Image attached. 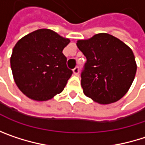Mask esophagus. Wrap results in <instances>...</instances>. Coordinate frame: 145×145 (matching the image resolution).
Listing matches in <instances>:
<instances>
[{
    "label": "esophagus",
    "mask_w": 145,
    "mask_h": 145,
    "mask_svg": "<svg viewBox=\"0 0 145 145\" xmlns=\"http://www.w3.org/2000/svg\"><path fill=\"white\" fill-rule=\"evenodd\" d=\"M73 73H74V74H78V73H79V67H78V66H76V67L73 70Z\"/></svg>",
    "instance_id": "obj_1"
}]
</instances>
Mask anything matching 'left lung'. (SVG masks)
Instances as JSON below:
<instances>
[{"instance_id": "obj_1", "label": "left lung", "mask_w": 145, "mask_h": 145, "mask_svg": "<svg viewBox=\"0 0 145 145\" xmlns=\"http://www.w3.org/2000/svg\"><path fill=\"white\" fill-rule=\"evenodd\" d=\"M76 45L86 58L81 72L84 94L100 104L120 100L129 91L137 71L130 48L108 33H98Z\"/></svg>"}]
</instances>
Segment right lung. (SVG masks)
Segmentation results:
<instances>
[{
	"mask_svg": "<svg viewBox=\"0 0 145 145\" xmlns=\"http://www.w3.org/2000/svg\"><path fill=\"white\" fill-rule=\"evenodd\" d=\"M71 40L50 29H39L14 46L11 68L15 83L30 99L48 101L62 92L72 74L63 49Z\"/></svg>",
	"mask_w": 145,
	"mask_h": 145,
	"instance_id": "obj_1",
	"label": "right lung"
}]
</instances>
